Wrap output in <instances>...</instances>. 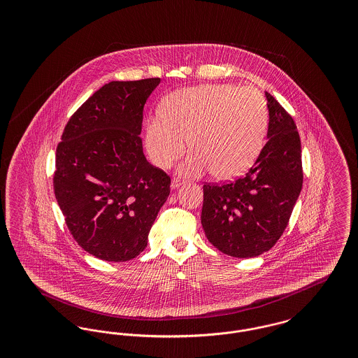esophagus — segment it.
I'll return each instance as SVG.
<instances>
[{
  "mask_svg": "<svg viewBox=\"0 0 358 358\" xmlns=\"http://www.w3.org/2000/svg\"><path fill=\"white\" fill-rule=\"evenodd\" d=\"M182 182H181V180H178V178H173L171 180V187L174 190V189H177V187H180Z\"/></svg>",
  "mask_w": 358,
  "mask_h": 358,
  "instance_id": "34e87169",
  "label": "esophagus"
}]
</instances>
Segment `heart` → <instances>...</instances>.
<instances>
[{
    "label": "heart",
    "instance_id": "obj_1",
    "mask_svg": "<svg viewBox=\"0 0 358 358\" xmlns=\"http://www.w3.org/2000/svg\"><path fill=\"white\" fill-rule=\"evenodd\" d=\"M268 107L251 85H204L174 92L146 124V148L168 168L189 145L194 152L178 166L187 177L208 171L234 178L248 171L264 145Z\"/></svg>",
    "mask_w": 358,
    "mask_h": 358
}]
</instances>
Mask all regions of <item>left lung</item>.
Returning a JSON list of instances; mask_svg holds the SVG:
<instances>
[{
  "instance_id": "obj_1",
  "label": "left lung",
  "mask_w": 358,
  "mask_h": 358,
  "mask_svg": "<svg viewBox=\"0 0 358 358\" xmlns=\"http://www.w3.org/2000/svg\"><path fill=\"white\" fill-rule=\"evenodd\" d=\"M267 142L254 166L229 184L204 185L201 224L206 238L225 255L255 257L285 232L302 190L301 138L289 113L271 94Z\"/></svg>"
}]
</instances>
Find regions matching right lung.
Wrapping results in <instances>:
<instances>
[{"instance_id":"1","label":"right lung","mask_w":358,"mask_h":358,"mask_svg":"<svg viewBox=\"0 0 358 358\" xmlns=\"http://www.w3.org/2000/svg\"><path fill=\"white\" fill-rule=\"evenodd\" d=\"M159 78L110 82L69 120L56 149L53 189L69 232L88 254L127 262L148 245L171 177L143 154V106Z\"/></svg>"}]
</instances>
